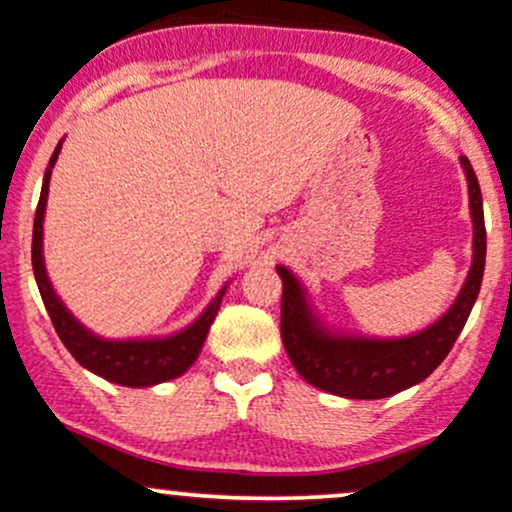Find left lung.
Instances as JSON below:
<instances>
[{
    "label": "left lung",
    "instance_id": "8db88e82",
    "mask_svg": "<svg viewBox=\"0 0 512 512\" xmlns=\"http://www.w3.org/2000/svg\"><path fill=\"white\" fill-rule=\"evenodd\" d=\"M459 162L469 184L474 252L457 299L428 328L403 338H372V335L342 333L330 328L316 313L299 277L284 265H277L284 282L282 340L291 364L308 384L359 401L389 398L428 379L449 355L474 308L486 267L484 199H481L479 179L466 157H459Z\"/></svg>",
    "mask_w": 512,
    "mask_h": 512
}]
</instances>
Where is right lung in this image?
Segmentation results:
<instances>
[{
	"label": "right lung",
	"instance_id": "obj_1",
	"mask_svg": "<svg viewBox=\"0 0 512 512\" xmlns=\"http://www.w3.org/2000/svg\"><path fill=\"white\" fill-rule=\"evenodd\" d=\"M63 140L55 148L53 157L48 162V170L43 174L41 199H38L36 218H33V245H31V262L33 274H36L38 291L46 303V311L58 338L70 350V355L89 369L92 374L101 379L111 381V384L131 386V389H145V386L162 384V381L177 379L187 372L189 367L199 357L201 347H204L206 335L216 318L218 308H221L223 296H226L228 284L213 296L209 306L201 311V316L192 320L187 328L177 330V333L165 335V338H128V340H109L101 335L92 333L87 325L70 313V308L60 301L55 294L53 284H50L46 272V260H43V221H46V204H48V184L50 174H53L55 162H58Z\"/></svg>",
	"mask_w": 512,
	"mask_h": 512
}]
</instances>
